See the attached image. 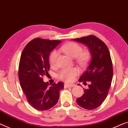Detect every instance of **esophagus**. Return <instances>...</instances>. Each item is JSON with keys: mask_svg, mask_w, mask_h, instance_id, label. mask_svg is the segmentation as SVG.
I'll use <instances>...</instances> for the list:
<instances>
[{"mask_svg": "<svg viewBox=\"0 0 128 128\" xmlns=\"http://www.w3.org/2000/svg\"><path fill=\"white\" fill-rule=\"evenodd\" d=\"M75 86V84H65L64 87L65 88H68V87H73Z\"/></svg>", "mask_w": 128, "mask_h": 128, "instance_id": "1", "label": "esophagus"}]
</instances>
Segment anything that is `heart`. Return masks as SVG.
<instances>
[{"label":"heart","instance_id":"b5f03b06","mask_svg":"<svg viewBox=\"0 0 128 128\" xmlns=\"http://www.w3.org/2000/svg\"><path fill=\"white\" fill-rule=\"evenodd\" d=\"M60 49L70 58H76L77 62L82 66L86 64L90 58V53L89 51H83L81 46L74 42L66 44L62 46ZM58 56V52L56 50H53L50 53L49 60L51 66H54L56 64ZM78 73L79 70L76 68H66L61 70L58 74V77L62 80L69 83L74 80Z\"/></svg>","mask_w":128,"mask_h":128}]
</instances>
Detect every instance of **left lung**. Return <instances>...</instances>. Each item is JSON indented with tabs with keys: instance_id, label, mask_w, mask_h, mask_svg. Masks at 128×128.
I'll use <instances>...</instances> for the list:
<instances>
[{
	"instance_id": "left-lung-1",
	"label": "left lung",
	"mask_w": 128,
	"mask_h": 128,
	"mask_svg": "<svg viewBox=\"0 0 128 128\" xmlns=\"http://www.w3.org/2000/svg\"><path fill=\"white\" fill-rule=\"evenodd\" d=\"M73 40L87 46L91 56L87 70L79 79L80 82H90V84L88 89L84 88V94L76 102L86 109H94L105 100L111 86L113 70L109 50L105 44L94 36Z\"/></svg>"
}]
</instances>
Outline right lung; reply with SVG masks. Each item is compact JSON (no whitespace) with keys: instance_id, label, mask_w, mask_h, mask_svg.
<instances>
[{"instance_id":"obj_1","label":"right lung","mask_w":128,"mask_h":128,"mask_svg":"<svg viewBox=\"0 0 128 128\" xmlns=\"http://www.w3.org/2000/svg\"><path fill=\"white\" fill-rule=\"evenodd\" d=\"M62 41L35 38L29 42L22 51L19 64L18 76L20 86L28 101L36 110L44 111L57 104L64 84L59 82L49 84L42 76L50 70V53Z\"/></svg>"}]
</instances>
